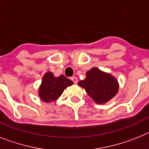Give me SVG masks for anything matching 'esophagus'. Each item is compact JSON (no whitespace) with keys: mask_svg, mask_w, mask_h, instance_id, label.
I'll list each match as a JSON object with an SVG mask.
<instances>
[{"mask_svg":"<svg viewBox=\"0 0 149 149\" xmlns=\"http://www.w3.org/2000/svg\"><path fill=\"white\" fill-rule=\"evenodd\" d=\"M70 79L72 80V81H73V83H75V84H76V83H77V82H78V79H77V78H76V77H75V76H73V77H71Z\"/></svg>","mask_w":149,"mask_h":149,"instance_id":"esophagus-1","label":"esophagus"}]
</instances>
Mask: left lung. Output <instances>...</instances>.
I'll use <instances>...</instances> for the list:
<instances>
[{"mask_svg": "<svg viewBox=\"0 0 149 149\" xmlns=\"http://www.w3.org/2000/svg\"><path fill=\"white\" fill-rule=\"evenodd\" d=\"M89 96L97 103H105L112 99L118 91L117 80L110 74L97 68H92L86 73V78L79 82Z\"/></svg>", "mask_w": 149, "mask_h": 149, "instance_id": "8db88e82", "label": "left lung"}]
</instances>
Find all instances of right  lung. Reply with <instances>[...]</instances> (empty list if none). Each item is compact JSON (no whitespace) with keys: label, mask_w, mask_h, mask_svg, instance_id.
I'll list each match as a JSON object with an SVG mask.
<instances>
[{"label":"right lung","mask_w":149,"mask_h":149,"mask_svg":"<svg viewBox=\"0 0 149 149\" xmlns=\"http://www.w3.org/2000/svg\"><path fill=\"white\" fill-rule=\"evenodd\" d=\"M73 82L64 75L55 77L50 72L44 75L39 94L44 102L54 101L61 95L63 91Z\"/></svg>","instance_id":"add662e5"}]
</instances>
